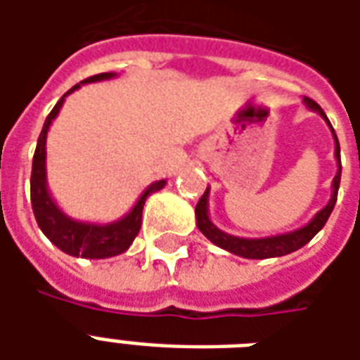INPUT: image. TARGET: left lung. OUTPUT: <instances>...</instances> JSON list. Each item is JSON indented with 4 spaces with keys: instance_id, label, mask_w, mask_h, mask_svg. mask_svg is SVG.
I'll return each mask as SVG.
<instances>
[{
    "instance_id": "left-lung-1",
    "label": "left lung",
    "mask_w": 360,
    "mask_h": 360,
    "mask_svg": "<svg viewBox=\"0 0 360 360\" xmlns=\"http://www.w3.org/2000/svg\"><path fill=\"white\" fill-rule=\"evenodd\" d=\"M304 103L309 110L318 111L322 117L326 119V123L330 125L333 134V141H335V158H338V173L333 177L332 183V198L330 202L326 204L322 210L318 212L314 218L310 219L309 224L301 229H295L291 233L276 235V237H264V239H243V237H235V235H229L226 231H221L218 227L214 226L210 221V216H208V188L204 191V195L200 196V200L196 204L195 214H196V227L202 231L204 237H208L214 245H218L219 249L227 250V252H233L237 257L243 258H274V257H285L289 252H295L301 247H304L307 243L314 237V235L326 226V221L332 214L333 206H335V200H338V188H340V179H341V158H340V142H338V136H335V131H333L332 123L328 121L326 113L322 111V108L318 105L316 102H312L310 98H304Z\"/></svg>"
}]
</instances>
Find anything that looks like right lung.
Masks as SVG:
<instances>
[{"label":"right lung","mask_w":360,"mask_h":360,"mask_svg":"<svg viewBox=\"0 0 360 360\" xmlns=\"http://www.w3.org/2000/svg\"><path fill=\"white\" fill-rule=\"evenodd\" d=\"M113 77H115V73H100L84 79V81H81V84L108 81V79H113ZM81 84H75L73 89L61 96V100L56 103V108L50 111V115L44 121L42 133L38 136L34 158H32V175H30L32 212H34V218L38 221V227L42 229V233L59 250H63L67 255L81 258L117 257V255L125 252L131 247L134 237L139 235L142 226L144 202H146L148 195L164 188L165 179L152 183L142 193L139 202L133 206V210L121 219H117V221H111V224H103V226H100V224H84V221L71 219L59 210V206L53 202L50 191H48V183H46V136H48V129H50L51 121L58 117L59 110L65 102V96L71 94Z\"/></svg>","instance_id":"right-lung-1"}]
</instances>
